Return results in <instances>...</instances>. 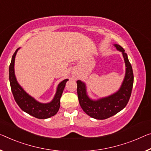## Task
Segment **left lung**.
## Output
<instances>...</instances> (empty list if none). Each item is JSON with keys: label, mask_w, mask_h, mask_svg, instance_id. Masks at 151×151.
Listing matches in <instances>:
<instances>
[{"label": "left lung", "mask_w": 151, "mask_h": 151, "mask_svg": "<svg viewBox=\"0 0 151 151\" xmlns=\"http://www.w3.org/2000/svg\"><path fill=\"white\" fill-rule=\"evenodd\" d=\"M113 46L122 53L126 65L124 80L117 92L108 96L94 100L88 95L86 83L81 80L77 81L78 96L81 107L88 115L96 119H105L117 114L127 105L131 96L134 83L132 65L124 48L117 44Z\"/></svg>", "instance_id": "8db88e82"}]
</instances>
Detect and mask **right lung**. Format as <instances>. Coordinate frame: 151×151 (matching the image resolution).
I'll return each mask as SVG.
<instances>
[{
  "mask_svg": "<svg viewBox=\"0 0 151 151\" xmlns=\"http://www.w3.org/2000/svg\"><path fill=\"white\" fill-rule=\"evenodd\" d=\"M20 48L14 52L9 66V82L15 101L19 107L29 115L38 119H47L54 116L60 107V99L68 79L63 80L57 86L54 98L49 103H40L25 91L17 81L15 74V59Z\"/></svg>",
  "mask_w": 151,
  "mask_h": 151,
  "instance_id": "add662e5",
  "label": "right lung"
}]
</instances>
